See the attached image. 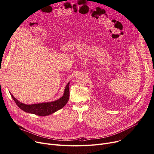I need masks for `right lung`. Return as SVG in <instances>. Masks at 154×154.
Here are the masks:
<instances>
[{
    "instance_id": "1",
    "label": "right lung",
    "mask_w": 154,
    "mask_h": 154,
    "mask_svg": "<svg viewBox=\"0 0 154 154\" xmlns=\"http://www.w3.org/2000/svg\"><path fill=\"white\" fill-rule=\"evenodd\" d=\"M69 82L65 88L63 95L62 97L58 100L51 102L27 105L19 102L11 94L12 99L20 109L24 112L39 116H46L51 115L63 107L69 99Z\"/></svg>"
}]
</instances>
